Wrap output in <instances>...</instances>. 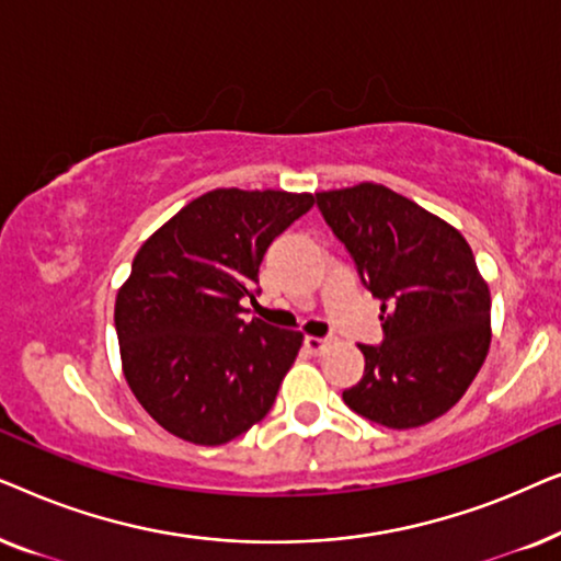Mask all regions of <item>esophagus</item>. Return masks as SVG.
<instances>
[{
    "instance_id": "34e87169",
    "label": "esophagus",
    "mask_w": 561,
    "mask_h": 561,
    "mask_svg": "<svg viewBox=\"0 0 561 561\" xmlns=\"http://www.w3.org/2000/svg\"><path fill=\"white\" fill-rule=\"evenodd\" d=\"M304 344L311 355H324V352L329 350V340H321V336H306Z\"/></svg>"
}]
</instances>
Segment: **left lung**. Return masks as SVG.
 <instances>
[{
  "label": "left lung",
  "instance_id": "8db88e82",
  "mask_svg": "<svg viewBox=\"0 0 561 561\" xmlns=\"http://www.w3.org/2000/svg\"><path fill=\"white\" fill-rule=\"evenodd\" d=\"M327 225L380 298L386 342L357 344L365 375L342 398L388 428H416L455 405L490 350V288L449 221L388 186L319 191Z\"/></svg>",
  "mask_w": 561,
  "mask_h": 561
}]
</instances>
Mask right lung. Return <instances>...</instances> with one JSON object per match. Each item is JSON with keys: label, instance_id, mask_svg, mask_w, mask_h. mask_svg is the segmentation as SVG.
<instances>
[{"label": "right lung", "instance_id": "obj_1", "mask_svg": "<svg viewBox=\"0 0 561 561\" xmlns=\"http://www.w3.org/2000/svg\"><path fill=\"white\" fill-rule=\"evenodd\" d=\"M313 194L214 188L156 229L117 290L122 373L168 434L219 447L255 426L304 344L294 329L244 321L257 267Z\"/></svg>", "mask_w": 561, "mask_h": 561}]
</instances>
